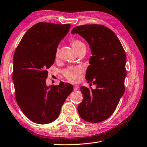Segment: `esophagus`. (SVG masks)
Returning a JSON list of instances; mask_svg holds the SVG:
<instances>
[{"mask_svg": "<svg viewBox=\"0 0 147 147\" xmlns=\"http://www.w3.org/2000/svg\"><path fill=\"white\" fill-rule=\"evenodd\" d=\"M79 90V86L78 85H77V84H74V90L76 91V90Z\"/></svg>", "mask_w": 147, "mask_h": 147, "instance_id": "esophagus-1", "label": "esophagus"}]
</instances>
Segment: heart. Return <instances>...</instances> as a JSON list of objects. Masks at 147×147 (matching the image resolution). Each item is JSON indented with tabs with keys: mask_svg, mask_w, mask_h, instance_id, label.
Masks as SVG:
<instances>
[{
	"mask_svg": "<svg viewBox=\"0 0 147 147\" xmlns=\"http://www.w3.org/2000/svg\"><path fill=\"white\" fill-rule=\"evenodd\" d=\"M70 44L72 47H73L74 50L77 53L79 52H81L82 51L85 50L86 47L84 43L78 38H74L70 40ZM59 56V48H57L55 52V57L57 58ZM81 69L79 67H69L66 69L64 72L63 74L64 77L67 78L70 82H77L78 78L80 74H81Z\"/></svg>",
	"mask_w": 147,
	"mask_h": 147,
	"instance_id": "1",
	"label": "heart"
}]
</instances>
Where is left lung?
<instances>
[{"label":"left lung","instance_id":"obj_1","mask_svg":"<svg viewBox=\"0 0 147 147\" xmlns=\"http://www.w3.org/2000/svg\"><path fill=\"white\" fill-rule=\"evenodd\" d=\"M72 34H78L88 42L92 56L86 73V80L95 90L80 87L83 101L78 112L84 121L99 123L115 112L124 92L126 76V55L117 35L100 24H86L74 28Z\"/></svg>","mask_w":147,"mask_h":147}]
</instances>
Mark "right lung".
Masks as SVG:
<instances>
[{
    "instance_id": "obj_1",
    "label": "right lung",
    "mask_w": 147,
    "mask_h": 147,
    "mask_svg": "<svg viewBox=\"0 0 147 147\" xmlns=\"http://www.w3.org/2000/svg\"><path fill=\"white\" fill-rule=\"evenodd\" d=\"M70 24L38 23L31 27L17 47L13 61L15 98L25 116L44 124L58 118L61 107L73 91L69 83L47 86V69L55 60L59 42Z\"/></svg>"
}]
</instances>
